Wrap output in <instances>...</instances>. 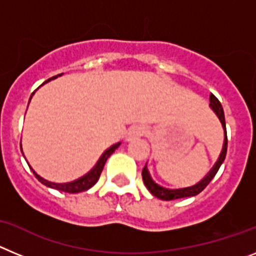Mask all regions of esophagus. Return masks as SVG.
Masks as SVG:
<instances>
[{
    "label": "esophagus",
    "instance_id": "esophagus-1",
    "mask_svg": "<svg viewBox=\"0 0 256 256\" xmlns=\"http://www.w3.org/2000/svg\"><path fill=\"white\" fill-rule=\"evenodd\" d=\"M142 134H144V130L140 128V126H134V128H132V130L128 133V140H133L136 138V137H140V136Z\"/></svg>",
    "mask_w": 256,
    "mask_h": 256
}]
</instances>
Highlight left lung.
Masks as SVG:
<instances>
[{"label":"left lung","instance_id":"left-lung-1","mask_svg":"<svg viewBox=\"0 0 256 256\" xmlns=\"http://www.w3.org/2000/svg\"><path fill=\"white\" fill-rule=\"evenodd\" d=\"M210 106L216 112V114L218 115L219 120H220L222 126L224 128V144H223V150H222L220 155H219V159L218 162H216V165L212 166V170L209 172V174H206V177L204 180H201L200 182L196 183L195 186H191V187H186V188H180V190H169V188H165V187L160 186L155 180L151 178L150 173H148V168H146V165H144V168L142 169V180H144V186L148 187V191L152 194L156 198H162V200H176V198H190V196H196L198 195L205 187L212 182V180L216 177V172L219 170L220 168L222 162H224L226 159V154H227V144H228V140H227V130H226V119H224V112H223V108H222V104L219 102V100L216 98V96L212 94H210Z\"/></svg>","mask_w":256,"mask_h":256}]
</instances>
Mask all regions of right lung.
I'll list each match as a JSON object with an SVG mask.
<instances>
[{
    "mask_svg": "<svg viewBox=\"0 0 256 256\" xmlns=\"http://www.w3.org/2000/svg\"><path fill=\"white\" fill-rule=\"evenodd\" d=\"M50 80V79H48ZM48 80H46V82H48ZM32 97V96H30ZM119 144H120V142H118V144H112V148H108V150L105 151V152L101 155L100 160H98V162L96 164V166H94V169H92L91 172L88 174H86V176H83L82 178H79V180H73V182H69V183H54V182H50V180H44V178H42L40 176H38L37 173H36L33 169V173H34L36 178H37L38 180H40V183H44V186L47 187H51V188H55V190H58V191H64V192H69V194H76V192H83V191H87L88 188H91L92 186H94V183L98 180V178H100L101 176V172H102L104 169V165H105L106 160H108V158L110 155H112V152H114L115 150H116L118 148H119ZM20 148H22V144H20Z\"/></svg>",
    "mask_w": 256,
    "mask_h": 256,
    "instance_id": "obj_1",
    "label": "right lung"
}]
</instances>
